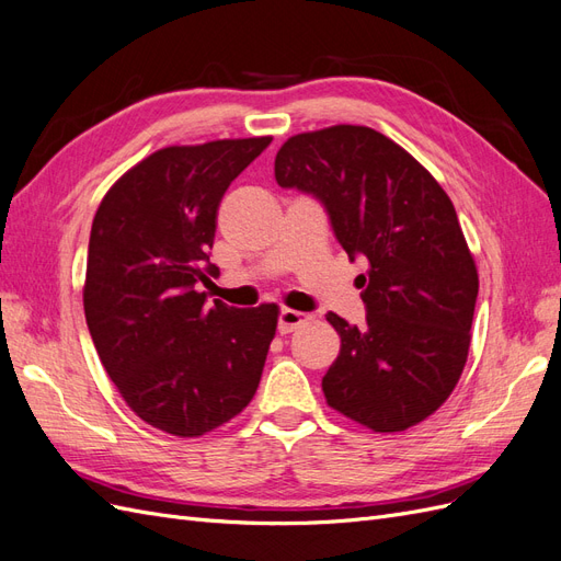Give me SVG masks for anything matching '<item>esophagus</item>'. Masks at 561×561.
<instances>
[{"mask_svg":"<svg viewBox=\"0 0 561 561\" xmlns=\"http://www.w3.org/2000/svg\"><path fill=\"white\" fill-rule=\"evenodd\" d=\"M309 320L307 313L301 311H295V309H283L280 316H278V332L280 334H290L295 332L299 325H304V322Z\"/></svg>","mask_w":561,"mask_h":561,"instance_id":"obj_1","label":"esophagus"}]
</instances>
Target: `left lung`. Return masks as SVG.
Returning <instances> with one entry per match:
<instances>
[{
    "label": "left lung",
    "mask_w": 561,
    "mask_h": 561,
    "mask_svg": "<svg viewBox=\"0 0 561 561\" xmlns=\"http://www.w3.org/2000/svg\"><path fill=\"white\" fill-rule=\"evenodd\" d=\"M276 182L325 208L358 276L367 325L328 313L342 351L322 377L332 410L375 433L416 426L461 379L478 268L443 186L367 126L301 133L276 154Z\"/></svg>",
    "instance_id": "1"
}]
</instances>
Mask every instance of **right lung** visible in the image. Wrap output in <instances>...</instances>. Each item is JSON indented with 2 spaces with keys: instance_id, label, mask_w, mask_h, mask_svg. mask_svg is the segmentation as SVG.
<instances>
[{
  "instance_id": "1",
  "label": "right lung",
  "mask_w": 561,
  "mask_h": 561,
  "mask_svg": "<svg viewBox=\"0 0 561 561\" xmlns=\"http://www.w3.org/2000/svg\"><path fill=\"white\" fill-rule=\"evenodd\" d=\"M271 138L165 147L105 194L93 217L83 311L100 363L149 426L198 437L241 414L260 386L276 304L236 309L198 283L217 208Z\"/></svg>"
}]
</instances>
